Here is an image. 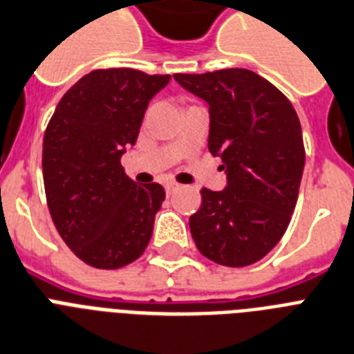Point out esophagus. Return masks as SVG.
I'll return each mask as SVG.
<instances>
[{
    "label": "esophagus",
    "mask_w": 354,
    "mask_h": 354,
    "mask_svg": "<svg viewBox=\"0 0 354 354\" xmlns=\"http://www.w3.org/2000/svg\"><path fill=\"white\" fill-rule=\"evenodd\" d=\"M178 189H180V185H178V183H174V182L165 183V191H167V194H174Z\"/></svg>",
    "instance_id": "34e87169"
}]
</instances>
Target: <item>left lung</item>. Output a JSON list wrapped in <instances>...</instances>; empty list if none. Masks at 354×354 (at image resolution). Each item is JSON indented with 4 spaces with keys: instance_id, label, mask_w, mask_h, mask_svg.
<instances>
[{
    "instance_id": "1",
    "label": "left lung",
    "mask_w": 354,
    "mask_h": 354,
    "mask_svg": "<svg viewBox=\"0 0 354 354\" xmlns=\"http://www.w3.org/2000/svg\"><path fill=\"white\" fill-rule=\"evenodd\" d=\"M174 80L207 103V145L227 176L222 191L202 189V207L189 218L192 240L220 266H251L280 242L297 205L306 165L297 111L247 68Z\"/></svg>"
}]
</instances>
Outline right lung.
<instances>
[{"instance_id":"obj_1","label":"right lung","mask_w":354,"mask_h":354,"mask_svg":"<svg viewBox=\"0 0 354 354\" xmlns=\"http://www.w3.org/2000/svg\"><path fill=\"white\" fill-rule=\"evenodd\" d=\"M171 76L134 68L93 71L59 100L43 138V182L59 236L80 260L118 269L140 258L165 200L138 185L122 156L134 145L149 102Z\"/></svg>"}]
</instances>
